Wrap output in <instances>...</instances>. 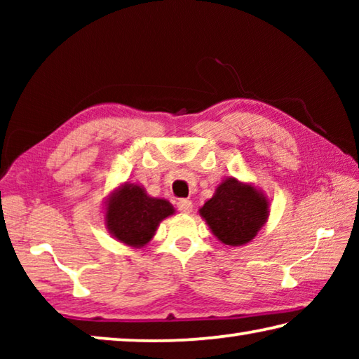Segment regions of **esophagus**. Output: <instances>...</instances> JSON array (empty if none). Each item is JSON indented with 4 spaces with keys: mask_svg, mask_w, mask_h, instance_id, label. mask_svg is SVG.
<instances>
[{
    "mask_svg": "<svg viewBox=\"0 0 359 359\" xmlns=\"http://www.w3.org/2000/svg\"><path fill=\"white\" fill-rule=\"evenodd\" d=\"M177 209L180 212H184V214H191L193 203L190 201V199H179V201H177Z\"/></svg>",
    "mask_w": 359,
    "mask_h": 359,
    "instance_id": "34e87169",
    "label": "esophagus"
}]
</instances>
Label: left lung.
I'll return each mask as SVG.
<instances>
[{"instance_id":"1","label":"left lung","mask_w":359,"mask_h":359,"mask_svg":"<svg viewBox=\"0 0 359 359\" xmlns=\"http://www.w3.org/2000/svg\"><path fill=\"white\" fill-rule=\"evenodd\" d=\"M215 238L224 245L241 247L255 239L269 217L266 194L252 184L224 179L199 209Z\"/></svg>"}]
</instances>
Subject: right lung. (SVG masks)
Wrapping results in <instances>:
<instances>
[{
	"instance_id": "right-lung-1",
	"label": "right lung",
	"mask_w": 359,
	"mask_h": 359,
	"mask_svg": "<svg viewBox=\"0 0 359 359\" xmlns=\"http://www.w3.org/2000/svg\"><path fill=\"white\" fill-rule=\"evenodd\" d=\"M174 212L166 199L151 198L144 187L125 182L109 194L104 223L115 241L141 248L149 244L160 223Z\"/></svg>"
}]
</instances>
